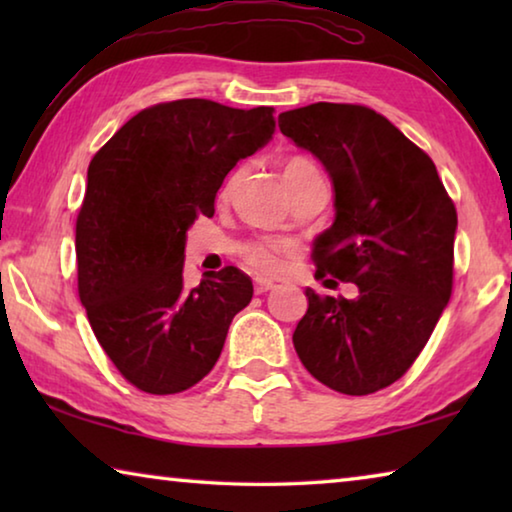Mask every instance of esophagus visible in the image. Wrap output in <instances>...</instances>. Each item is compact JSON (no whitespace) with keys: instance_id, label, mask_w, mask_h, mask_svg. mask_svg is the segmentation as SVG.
I'll return each mask as SVG.
<instances>
[{"instance_id":"esophagus-1","label":"esophagus","mask_w":512,"mask_h":512,"mask_svg":"<svg viewBox=\"0 0 512 512\" xmlns=\"http://www.w3.org/2000/svg\"><path fill=\"white\" fill-rule=\"evenodd\" d=\"M275 287L273 280H268V277H255V293H266Z\"/></svg>"}]
</instances>
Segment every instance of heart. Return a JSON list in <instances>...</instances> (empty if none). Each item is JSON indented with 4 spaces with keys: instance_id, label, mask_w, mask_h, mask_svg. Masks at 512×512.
Here are the masks:
<instances>
[{
    "instance_id": "heart-1",
    "label": "heart",
    "mask_w": 512,
    "mask_h": 512,
    "mask_svg": "<svg viewBox=\"0 0 512 512\" xmlns=\"http://www.w3.org/2000/svg\"><path fill=\"white\" fill-rule=\"evenodd\" d=\"M284 183H291V180H302V178H314L318 176V169L314 162L307 158H291L284 162L282 169ZM287 248L284 244H275V241H255V244L246 246L244 257L250 266H255L257 271H275L277 268V255Z\"/></svg>"
}]
</instances>
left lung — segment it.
<instances>
[{
  "label": "left lung",
  "instance_id": "8db88e82",
  "mask_svg": "<svg viewBox=\"0 0 512 512\" xmlns=\"http://www.w3.org/2000/svg\"><path fill=\"white\" fill-rule=\"evenodd\" d=\"M277 121L334 187V223L314 241L316 275L359 289L354 300L307 289L293 348L320 384L370 395L411 368L447 307L456 207L429 155L375 110L320 101Z\"/></svg>",
  "mask_w": 512,
  "mask_h": 512
}]
</instances>
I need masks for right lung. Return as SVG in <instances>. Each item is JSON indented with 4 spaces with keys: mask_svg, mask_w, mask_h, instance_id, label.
I'll use <instances>...</instances> for the list:
<instances>
[{
    "mask_svg": "<svg viewBox=\"0 0 512 512\" xmlns=\"http://www.w3.org/2000/svg\"><path fill=\"white\" fill-rule=\"evenodd\" d=\"M273 133V108L180 99L137 112L92 158L76 219L79 296L101 348L140 391L198 384L253 298L235 266L187 289L185 244L230 169Z\"/></svg>",
    "mask_w": 512,
    "mask_h": 512,
    "instance_id": "1",
    "label": "right lung"
}]
</instances>
